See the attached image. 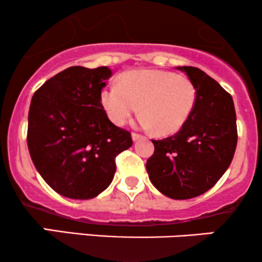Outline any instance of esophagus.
Wrapping results in <instances>:
<instances>
[{
    "instance_id": "obj_1",
    "label": "esophagus",
    "mask_w": 262,
    "mask_h": 262,
    "mask_svg": "<svg viewBox=\"0 0 262 262\" xmlns=\"http://www.w3.org/2000/svg\"><path fill=\"white\" fill-rule=\"evenodd\" d=\"M132 139H133L134 141L140 140V139H143V135H140L138 133H132Z\"/></svg>"
}]
</instances>
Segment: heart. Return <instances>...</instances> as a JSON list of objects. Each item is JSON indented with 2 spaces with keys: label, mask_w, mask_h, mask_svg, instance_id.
I'll list each match as a JSON object with an SVG mask.
<instances>
[{
  "label": "heart",
  "mask_w": 262,
  "mask_h": 262,
  "mask_svg": "<svg viewBox=\"0 0 262 262\" xmlns=\"http://www.w3.org/2000/svg\"><path fill=\"white\" fill-rule=\"evenodd\" d=\"M101 102L116 125H124L138 111L140 127L155 128L161 135L181 129L193 112L197 90L191 79L162 70L125 73L119 83L104 87Z\"/></svg>",
  "instance_id": "obj_1"
}]
</instances>
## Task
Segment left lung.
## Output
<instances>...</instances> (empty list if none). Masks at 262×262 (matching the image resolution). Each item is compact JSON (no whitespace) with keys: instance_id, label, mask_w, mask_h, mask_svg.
<instances>
[{"instance_id":"obj_1","label":"left lung","mask_w":262,"mask_h":262,"mask_svg":"<svg viewBox=\"0 0 262 262\" xmlns=\"http://www.w3.org/2000/svg\"><path fill=\"white\" fill-rule=\"evenodd\" d=\"M197 90V102L175 135L152 140L146 161L150 181L165 196L188 200L210 189L229 167L236 149V116L231 96L193 66H179Z\"/></svg>"}]
</instances>
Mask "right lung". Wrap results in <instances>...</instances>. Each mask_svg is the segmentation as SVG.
Here are the masks:
<instances>
[{
	"instance_id": "add662e5",
	"label": "right lung",
	"mask_w": 262,
	"mask_h": 262,
	"mask_svg": "<svg viewBox=\"0 0 262 262\" xmlns=\"http://www.w3.org/2000/svg\"><path fill=\"white\" fill-rule=\"evenodd\" d=\"M111 76L107 66H71L32 97L29 154L44 181L64 197L98 196L112 182L116 156L133 144L130 133L114 125L101 103Z\"/></svg>"
}]
</instances>
